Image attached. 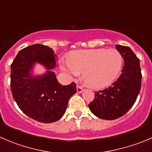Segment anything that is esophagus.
<instances>
[{
  "label": "esophagus",
  "mask_w": 152,
  "mask_h": 152,
  "mask_svg": "<svg viewBox=\"0 0 152 152\" xmlns=\"http://www.w3.org/2000/svg\"><path fill=\"white\" fill-rule=\"evenodd\" d=\"M76 90H77V93H82L83 91V88L81 86H79V85L76 86Z\"/></svg>",
  "instance_id": "1"
}]
</instances>
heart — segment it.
Masks as SVG:
<instances>
[{
  "mask_svg": "<svg viewBox=\"0 0 152 152\" xmlns=\"http://www.w3.org/2000/svg\"><path fill=\"white\" fill-rule=\"evenodd\" d=\"M123 65V56L116 49L81 50L73 52L61 64L62 70L73 76L82 72L91 88L101 89L111 85Z\"/></svg>",
  "mask_w": 152,
  "mask_h": 152,
  "instance_id": "obj_1",
  "label": "heart"
}]
</instances>
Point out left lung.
Masks as SVG:
<instances>
[{
	"instance_id": "obj_1",
	"label": "left lung",
	"mask_w": 152,
	"mask_h": 152,
	"mask_svg": "<svg viewBox=\"0 0 152 152\" xmlns=\"http://www.w3.org/2000/svg\"><path fill=\"white\" fill-rule=\"evenodd\" d=\"M124 60L122 74L111 86L95 93L88 104L91 111L100 119L112 120L124 115L134 105L141 88L140 60L130 48L116 45Z\"/></svg>"
}]
</instances>
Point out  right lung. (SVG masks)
Returning a JSON list of instances; mask_svg holds the SVG:
<instances>
[{"label":"right lung","mask_w":152,"mask_h":152,"mask_svg":"<svg viewBox=\"0 0 152 152\" xmlns=\"http://www.w3.org/2000/svg\"><path fill=\"white\" fill-rule=\"evenodd\" d=\"M56 56L52 48L35 44L19 51L11 64V91L19 108L30 118L45 123L57 121L67 109L69 99L76 93V83L62 85L54 72ZM35 63L48 70L34 77L31 72Z\"/></svg>","instance_id":"add662e5"}]
</instances>
